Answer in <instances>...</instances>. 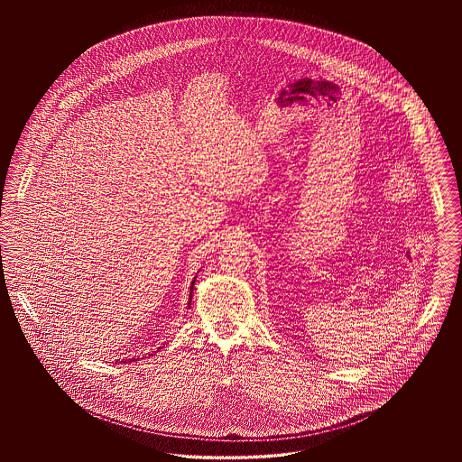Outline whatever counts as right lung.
<instances>
[{
    "instance_id": "right-lung-1",
    "label": "right lung",
    "mask_w": 462,
    "mask_h": 462,
    "mask_svg": "<svg viewBox=\"0 0 462 462\" xmlns=\"http://www.w3.org/2000/svg\"><path fill=\"white\" fill-rule=\"evenodd\" d=\"M196 279H198V277H194V281H192V286H190V300H192V289H194V282H196ZM189 305H190V301H189Z\"/></svg>"
}]
</instances>
